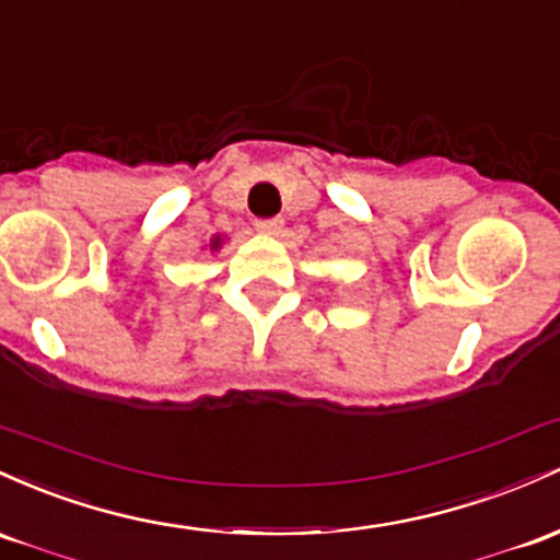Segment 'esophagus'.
<instances>
[{
	"label": "esophagus",
	"mask_w": 560,
	"mask_h": 560,
	"mask_svg": "<svg viewBox=\"0 0 560 560\" xmlns=\"http://www.w3.org/2000/svg\"><path fill=\"white\" fill-rule=\"evenodd\" d=\"M256 230L264 232V235H278V232L282 230V219L280 217L256 219Z\"/></svg>",
	"instance_id": "obj_1"
}]
</instances>
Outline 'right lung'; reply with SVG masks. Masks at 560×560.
Masks as SVG:
<instances>
[{"mask_svg":"<svg viewBox=\"0 0 560 560\" xmlns=\"http://www.w3.org/2000/svg\"><path fill=\"white\" fill-rule=\"evenodd\" d=\"M219 246H222V235H213L211 237V250H217Z\"/></svg>","mask_w":560,"mask_h":560,"instance_id":"right-lung-1","label":"right lung"}]
</instances>
